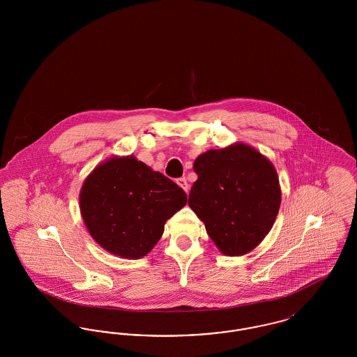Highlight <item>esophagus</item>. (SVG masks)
<instances>
[{
    "label": "esophagus",
    "instance_id": "1",
    "mask_svg": "<svg viewBox=\"0 0 357 357\" xmlns=\"http://www.w3.org/2000/svg\"><path fill=\"white\" fill-rule=\"evenodd\" d=\"M176 183L179 185V186L182 187L186 192H188V188H190V186H188V183H187V179L185 178V176H182V178H179V179H176Z\"/></svg>",
    "mask_w": 357,
    "mask_h": 357
}]
</instances>
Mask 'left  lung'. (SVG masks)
Returning <instances> with one entry per match:
<instances>
[{
	"label": "left lung",
	"instance_id": "1",
	"mask_svg": "<svg viewBox=\"0 0 357 357\" xmlns=\"http://www.w3.org/2000/svg\"><path fill=\"white\" fill-rule=\"evenodd\" d=\"M198 179L188 206L204 222L223 255H242L266 237L280 210L281 190L272 163L238 143L210 150L194 162Z\"/></svg>",
	"mask_w": 357,
	"mask_h": 357
}]
</instances>
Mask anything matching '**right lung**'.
Masks as SVG:
<instances>
[{
    "instance_id": "right-lung-1",
    "label": "right lung",
    "mask_w": 357,
    "mask_h": 357,
    "mask_svg": "<svg viewBox=\"0 0 357 357\" xmlns=\"http://www.w3.org/2000/svg\"><path fill=\"white\" fill-rule=\"evenodd\" d=\"M186 202L183 188L134 156L98 166L80 194L89 234L109 253L131 259L153 249L166 221Z\"/></svg>"
}]
</instances>
